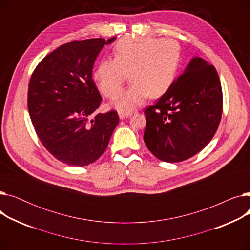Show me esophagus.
Returning a JSON list of instances; mask_svg holds the SVG:
<instances>
[{
  "label": "esophagus",
  "mask_w": 250,
  "mask_h": 250,
  "mask_svg": "<svg viewBox=\"0 0 250 250\" xmlns=\"http://www.w3.org/2000/svg\"><path fill=\"white\" fill-rule=\"evenodd\" d=\"M132 114H133V111H124V110L118 111V116H120L121 120H125V118L130 116Z\"/></svg>",
  "instance_id": "obj_1"
}]
</instances>
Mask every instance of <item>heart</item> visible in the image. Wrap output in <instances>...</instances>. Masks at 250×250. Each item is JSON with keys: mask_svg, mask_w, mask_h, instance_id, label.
<instances>
[{"mask_svg": "<svg viewBox=\"0 0 250 250\" xmlns=\"http://www.w3.org/2000/svg\"><path fill=\"white\" fill-rule=\"evenodd\" d=\"M114 59L102 60L93 77L98 89L106 97L121 90L125 74L133 84L118 93L113 106L130 110L142 105L149 95L158 97L172 85L180 60V47L171 39L125 36L113 48Z\"/></svg>", "mask_w": 250, "mask_h": 250, "instance_id": "b5f03b06", "label": "heart"}]
</instances>
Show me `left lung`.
<instances>
[{
	"mask_svg": "<svg viewBox=\"0 0 250 250\" xmlns=\"http://www.w3.org/2000/svg\"><path fill=\"white\" fill-rule=\"evenodd\" d=\"M222 110V87L215 67L194 57L156 104L145 110L144 141L159 160H187L212 140Z\"/></svg>",
	"mask_w": 250,
	"mask_h": 250,
	"instance_id": "1",
	"label": "left lung"
}]
</instances>
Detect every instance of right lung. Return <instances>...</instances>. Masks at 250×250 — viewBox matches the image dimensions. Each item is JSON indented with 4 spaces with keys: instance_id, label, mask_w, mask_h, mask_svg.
Returning a JSON list of instances; mask_svg holds the SVG:
<instances>
[{
    "instance_id": "add662e5",
    "label": "right lung",
    "mask_w": 250,
    "mask_h": 250,
    "mask_svg": "<svg viewBox=\"0 0 250 250\" xmlns=\"http://www.w3.org/2000/svg\"><path fill=\"white\" fill-rule=\"evenodd\" d=\"M105 41H75L50 52L34 70L28 87V110L46 150L62 163L86 166L106 150L120 118L115 110L95 114L101 95L92 70Z\"/></svg>"
}]
</instances>
